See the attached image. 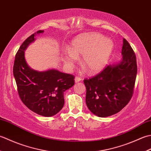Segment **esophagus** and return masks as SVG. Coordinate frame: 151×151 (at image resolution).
I'll list each match as a JSON object with an SVG mask.
<instances>
[{"instance_id": "1", "label": "esophagus", "mask_w": 151, "mask_h": 151, "mask_svg": "<svg viewBox=\"0 0 151 151\" xmlns=\"http://www.w3.org/2000/svg\"><path fill=\"white\" fill-rule=\"evenodd\" d=\"M82 81V78L79 77V76H76L75 78V83H78L80 81Z\"/></svg>"}]
</instances>
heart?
<instances>
[{
	"mask_svg": "<svg viewBox=\"0 0 151 151\" xmlns=\"http://www.w3.org/2000/svg\"><path fill=\"white\" fill-rule=\"evenodd\" d=\"M114 43L97 33L83 34L74 40L70 49L64 50L62 60L70 68L82 55V63L88 72L95 73L104 68L112 52Z\"/></svg>",
	"mask_w": 151,
	"mask_h": 151,
	"instance_id": "1",
	"label": "heart"
}]
</instances>
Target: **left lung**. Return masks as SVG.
Here are the masks:
<instances>
[{"instance_id": "8db88e82", "label": "left lung", "mask_w": 151, "mask_h": 151, "mask_svg": "<svg viewBox=\"0 0 151 151\" xmlns=\"http://www.w3.org/2000/svg\"><path fill=\"white\" fill-rule=\"evenodd\" d=\"M123 59L105 67L98 75L84 79L86 102L89 110L100 117L118 113L132 98L137 75L136 54L123 39Z\"/></svg>"}]
</instances>
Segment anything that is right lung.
Segmentation results:
<instances>
[{
	"label": "right lung",
	"instance_id": "obj_1",
	"mask_svg": "<svg viewBox=\"0 0 151 151\" xmlns=\"http://www.w3.org/2000/svg\"><path fill=\"white\" fill-rule=\"evenodd\" d=\"M43 32L37 31L22 43L16 53L13 73L18 94L24 104L38 115L51 117L62 109L63 93L75 84V76L56 69L40 72L28 65L24 50L36 40V35Z\"/></svg>",
	"mask_w": 151,
	"mask_h": 151
}]
</instances>
